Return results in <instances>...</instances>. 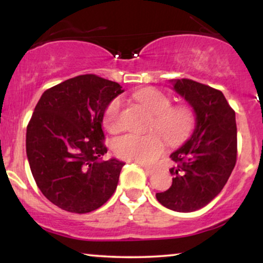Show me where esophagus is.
<instances>
[{"instance_id": "esophagus-1", "label": "esophagus", "mask_w": 263, "mask_h": 263, "mask_svg": "<svg viewBox=\"0 0 263 263\" xmlns=\"http://www.w3.org/2000/svg\"><path fill=\"white\" fill-rule=\"evenodd\" d=\"M142 167H143V170L146 171V174H147V175H152L153 172H154V168H153V167L146 166V165H142Z\"/></svg>"}]
</instances>
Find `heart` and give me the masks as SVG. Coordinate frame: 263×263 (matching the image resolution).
<instances>
[{
    "instance_id": "obj_1",
    "label": "heart",
    "mask_w": 263,
    "mask_h": 263,
    "mask_svg": "<svg viewBox=\"0 0 263 263\" xmlns=\"http://www.w3.org/2000/svg\"><path fill=\"white\" fill-rule=\"evenodd\" d=\"M135 98L152 112L148 123L151 132L145 135L121 136L115 140L112 148L121 159L149 165L156 163L165 152L167 142L177 146L189 138L195 127L196 115L188 104H172L171 97L157 88L140 89ZM122 104L121 97H116L104 109L103 125L111 134H117L123 129Z\"/></svg>"
}]
</instances>
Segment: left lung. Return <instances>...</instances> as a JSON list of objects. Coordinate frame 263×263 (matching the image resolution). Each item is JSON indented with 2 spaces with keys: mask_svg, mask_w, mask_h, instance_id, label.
I'll return each instance as SVG.
<instances>
[{
  "mask_svg": "<svg viewBox=\"0 0 263 263\" xmlns=\"http://www.w3.org/2000/svg\"><path fill=\"white\" fill-rule=\"evenodd\" d=\"M196 114L194 134L171 154L172 184L157 193L163 206L177 212H194L211 202L228 182L237 161L235 110L221 91L190 79L174 82Z\"/></svg>",
  "mask_w": 263,
  "mask_h": 263,
  "instance_id": "1",
  "label": "left lung"
}]
</instances>
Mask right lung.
Here are the masks:
<instances>
[{
	"instance_id": "add662e5",
	"label": "right lung",
	"mask_w": 263,
	"mask_h": 263,
	"mask_svg": "<svg viewBox=\"0 0 263 263\" xmlns=\"http://www.w3.org/2000/svg\"><path fill=\"white\" fill-rule=\"evenodd\" d=\"M121 88L98 75H79L46 89L35 105L27 124L28 163L43 195L64 211H95L117 188L124 163L100 159L107 152L104 109Z\"/></svg>"
}]
</instances>
